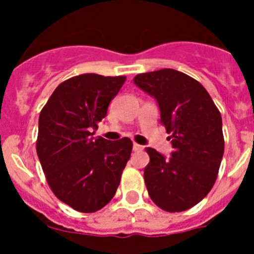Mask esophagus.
<instances>
[{"mask_svg":"<svg viewBox=\"0 0 254 254\" xmlns=\"http://www.w3.org/2000/svg\"><path fill=\"white\" fill-rule=\"evenodd\" d=\"M132 150H134V151H142L143 146L139 145V143H136V142H134V145H132Z\"/></svg>","mask_w":254,"mask_h":254,"instance_id":"esophagus-1","label":"esophagus"}]
</instances>
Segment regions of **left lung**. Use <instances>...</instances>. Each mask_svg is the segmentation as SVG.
Wrapping results in <instances>:
<instances>
[{
    "mask_svg": "<svg viewBox=\"0 0 254 254\" xmlns=\"http://www.w3.org/2000/svg\"><path fill=\"white\" fill-rule=\"evenodd\" d=\"M134 83L156 99L173 147L168 158L146 148L150 162L143 178L148 195L166 211L190 209L216 181L225 147L221 114L206 89L181 71L140 73Z\"/></svg>",
    "mask_w": 254,
    "mask_h": 254,
    "instance_id": "8db88e82",
    "label": "left lung"
}]
</instances>
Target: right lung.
<instances>
[{"label": "right lung", "mask_w": 254, "mask_h": 254, "mask_svg": "<svg viewBox=\"0 0 254 254\" xmlns=\"http://www.w3.org/2000/svg\"><path fill=\"white\" fill-rule=\"evenodd\" d=\"M125 76L84 73L56 87L39 115L37 153L51 190L81 212L106 206L129 161V137H94Z\"/></svg>", "instance_id": "1"}]
</instances>
